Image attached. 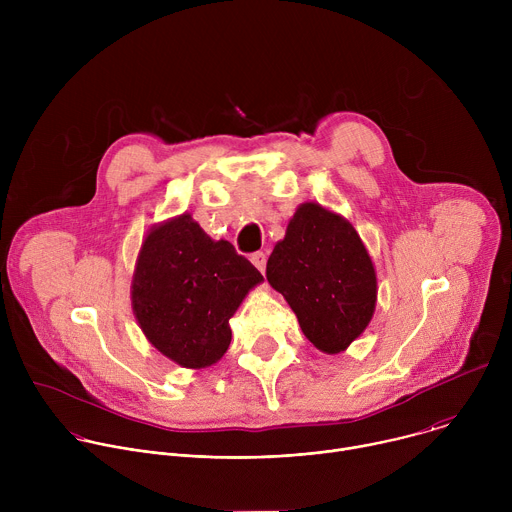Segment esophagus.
Returning a JSON list of instances; mask_svg holds the SVG:
<instances>
[{"mask_svg":"<svg viewBox=\"0 0 512 512\" xmlns=\"http://www.w3.org/2000/svg\"><path fill=\"white\" fill-rule=\"evenodd\" d=\"M251 263L263 273L265 271V265H267V257H265V253L263 251H257V253H253L251 255Z\"/></svg>","mask_w":512,"mask_h":512,"instance_id":"esophagus-1","label":"esophagus"}]
</instances>
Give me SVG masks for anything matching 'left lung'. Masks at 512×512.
<instances>
[{"label": "left lung", "instance_id": "8db88e82", "mask_svg": "<svg viewBox=\"0 0 512 512\" xmlns=\"http://www.w3.org/2000/svg\"><path fill=\"white\" fill-rule=\"evenodd\" d=\"M267 281L298 316L306 338L338 354L369 326L377 304V273L344 216L304 202L267 261Z\"/></svg>", "mask_w": 512, "mask_h": 512}]
</instances>
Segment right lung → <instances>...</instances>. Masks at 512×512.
Listing matches in <instances>:
<instances>
[{
    "mask_svg": "<svg viewBox=\"0 0 512 512\" xmlns=\"http://www.w3.org/2000/svg\"><path fill=\"white\" fill-rule=\"evenodd\" d=\"M263 275L229 241L210 239L184 212L143 239L131 281L139 328L184 369L221 360L231 344L229 320Z\"/></svg>",
    "mask_w": 512,
    "mask_h": 512,
    "instance_id": "add662e5",
    "label": "right lung"
}]
</instances>
